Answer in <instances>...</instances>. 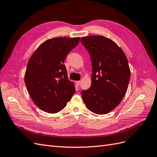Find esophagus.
<instances>
[{
    "label": "esophagus",
    "instance_id": "obj_1",
    "mask_svg": "<svg viewBox=\"0 0 157 157\" xmlns=\"http://www.w3.org/2000/svg\"><path fill=\"white\" fill-rule=\"evenodd\" d=\"M75 83H76V85H77L78 86H79V85H80V83H81V82H80V81H78V82H75Z\"/></svg>",
    "mask_w": 157,
    "mask_h": 157
}]
</instances>
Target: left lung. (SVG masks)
<instances>
[{"label": "left lung", "instance_id": "obj_1", "mask_svg": "<svg viewBox=\"0 0 157 157\" xmlns=\"http://www.w3.org/2000/svg\"><path fill=\"white\" fill-rule=\"evenodd\" d=\"M91 56V86L82 91L87 108L97 114L117 106L126 93L130 70L124 52L113 40L101 35L81 39Z\"/></svg>", "mask_w": 157, "mask_h": 157}]
</instances>
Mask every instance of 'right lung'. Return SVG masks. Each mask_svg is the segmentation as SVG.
<instances>
[{
	"instance_id": "right-lung-1",
	"label": "right lung",
	"mask_w": 157,
	"mask_h": 157,
	"mask_svg": "<svg viewBox=\"0 0 157 157\" xmlns=\"http://www.w3.org/2000/svg\"><path fill=\"white\" fill-rule=\"evenodd\" d=\"M79 37H56L43 42L29 59L25 83L34 103L48 113L63 109L75 92L64 64Z\"/></svg>"
}]
</instances>
